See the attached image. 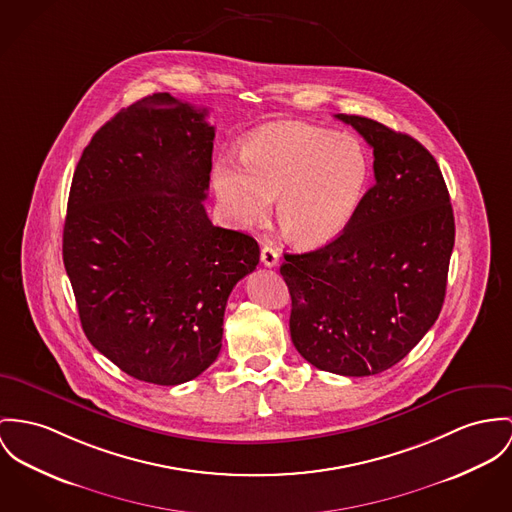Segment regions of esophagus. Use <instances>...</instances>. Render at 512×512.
<instances>
[{
  "mask_svg": "<svg viewBox=\"0 0 512 512\" xmlns=\"http://www.w3.org/2000/svg\"><path fill=\"white\" fill-rule=\"evenodd\" d=\"M261 263H263L265 267H276V265H278V251H276L275 247L265 245V247L261 249Z\"/></svg>",
  "mask_w": 512,
  "mask_h": 512,
  "instance_id": "obj_1",
  "label": "esophagus"
}]
</instances>
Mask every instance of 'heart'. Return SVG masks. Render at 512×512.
Masks as SVG:
<instances>
[{
	"label": "heart",
	"instance_id": "obj_1",
	"mask_svg": "<svg viewBox=\"0 0 512 512\" xmlns=\"http://www.w3.org/2000/svg\"><path fill=\"white\" fill-rule=\"evenodd\" d=\"M241 165L218 163L214 191L237 226H259L278 198L282 236L298 247H319L353 218L368 158L353 136L304 124L253 132L239 150Z\"/></svg>",
	"mask_w": 512,
	"mask_h": 512
}]
</instances>
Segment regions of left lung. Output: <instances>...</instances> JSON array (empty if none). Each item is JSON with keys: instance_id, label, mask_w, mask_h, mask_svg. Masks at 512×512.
I'll use <instances>...</instances> for the list:
<instances>
[{"instance_id": "obj_1", "label": "left lung", "mask_w": 512, "mask_h": 512, "mask_svg": "<svg viewBox=\"0 0 512 512\" xmlns=\"http://www.w3.org/2000/svg\"><path fill=\"white\" fill-rule=\"evenodd\" d=\"M335 117L374 150L376 183L339 237L284 253L280 275L296 351L325 372L374 376L407 356L442 310L454 212L423 144L372 118Z\"/></svg>"}]
</instances>
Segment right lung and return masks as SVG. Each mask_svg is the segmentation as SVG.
I'll list each match as a JSON object with an SVG mask.
<instances>
[{"mask_svg":"<svg viewBox=\"0 0 512 512\" xmlns=\"http://www.w3.org/2000/svg\"><path fill=\"white\" fill-rule=\"evenodd\" d=\"M206 109L154 93L103 124L79 159L64 267L89 343L128 376L177 386L222 349L237 280L259 245L210 222L214 126Z\"/></svg>","mask_w":512,"mask_h":512,"instance_id":"add662e5","label":"right lung"}]
</instances>
